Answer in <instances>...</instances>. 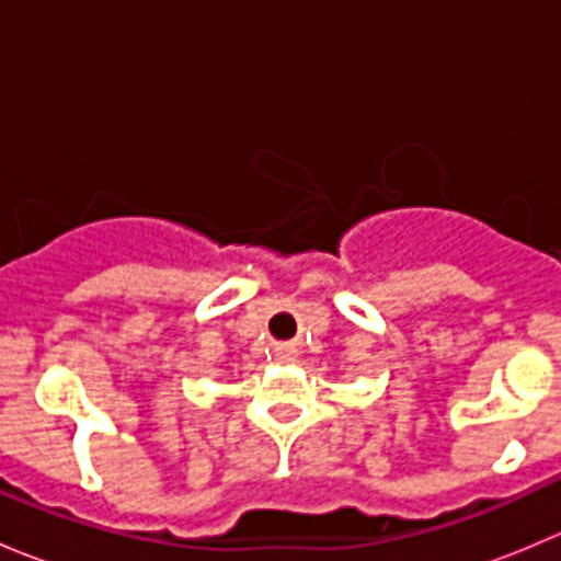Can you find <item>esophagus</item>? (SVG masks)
Returning a JSON list of instances; mask_svg holds the SVG:
<instances>
[{
	"label": "esophagus",
	"mask_w": 561,
	"mask_h": 561,
	"mask_svg": "<svg viewBox=\"0 0 561 561\" xmlns=\"http://www.w3.org/2000/svg\"><path fill=\"white\" fill-rule=\"evenodd\" d=\"M274 355H276V360H282V364H290V360L298 358V347L290 342L274 344Z\"/></svg>",
	"instance_id": "1"
}]
</instances>
